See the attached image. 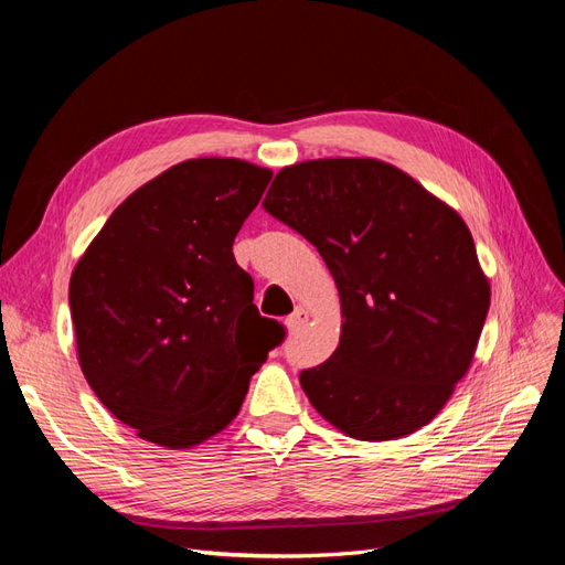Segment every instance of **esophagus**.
Masks as SVG:
<instances>
[{
  "mask_svg": "<svg viewBox=\"0 0 565 565\" xmlns=\"http://www.w3.org/2000/svg\"><path fill=\"white\" fill-rule=\"evenodd\" d=\"M306 320H309V313H306L303 309H297L292 316L285 320V328H287V332H297L299 328H303Z\"/></svg>",
  "mask_w": 565,
  "mask_h": 565,
  "instance_id": "obj_1",
  "label": "esophagus"
}]
</instances>
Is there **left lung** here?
I'll return each instance as SVG.
<instances>
[{
    "mask_svg": "<svg viewBox=\"0 0 565 565\" xmlns=\"http://www.w3.org/2000/svg\"><path fill=\"white\" fill-rule=\"evenodd\" d=\"M264 207L318 247L339 289V347L299 377L311 405L355 440L419 431L469 372L490 309L465 218L374 158L282 167Z\"/></svg>",
    "mask_w": 565,
    "mask_h": 565,
    "instance_id": "1",
    "label": "left lung"
}]
</instances>
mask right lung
<instances>
[{"instance_id": "obj_1", "label": "right lung", "mask_w": 565, "mask_h": 565, "mask_svg": "<svg viewBox=\"0 0 565 565\" xmlns=\"http://www.w3.org/2000/svg\"><path fill=\"white\" fill-rule=\"evenodd\" d=\"M270 177L237 158L169 167L119 204L73 268L84 380L148 443L188 450L224 431L280 344L233 256Z\"/></svg>"}]
</instances>
